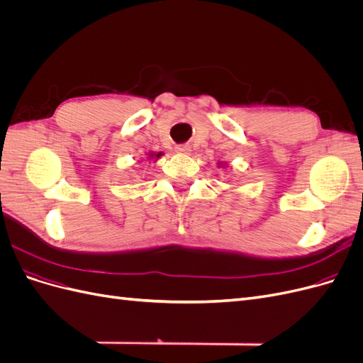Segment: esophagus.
<instances>
[{
	"label": "esophagus",
	"instance_id": "1",
	"mask_svg": "<svg viewBox=\"0 0 363 363\" xmlns=\"http://www.w3.org/2000/svg\"><path fill=\"white\" fill-rule=\"evenodd\" d=\"M175 151L180 152V155H188V152L191 151V145L189 144H180L175 147Z\"/></svg>",
	"mask_w": 363,
	"mask_h": 363
}]
</instances>
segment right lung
<instances>
[{"label": "right lung", "instance_id": "right-lung-1", "mask_svg": "<svg viewBox=\"0 0 363 363\" xmlns=\"http://www.w3.org/2000/svg\"><path fill=\"white\" fill-rule=\"evenodd\" d=\"M148 156H150V157H152V159H156V160H157V159H159V157L162 156V152H150V155H148Z\"/></svg>", "mask_w": 363, "mask_h": 363}]
</instances>
